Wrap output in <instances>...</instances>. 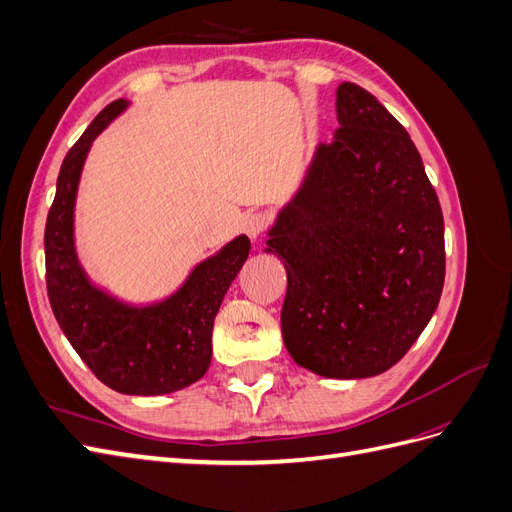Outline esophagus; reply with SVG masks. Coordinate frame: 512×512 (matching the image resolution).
I'll return each mask as SVG.
<instances>
[{"instance_id": "34e87169", "label": "esophagus", "mask_w": 512, "mask_h": 512, "mask_svg": "<svg viewBox=\"0 0 512 512\" xmlns=\"http://www.w3.org/2000/svg\"><path fill=\"white\" fill-rule=\"evenodd\" d=\"M267 226H269V215L267 213H250L243 220L245 235L250 237V239H254V241L262 235V232L267 230Z\"/></svg>"}]
</instances>
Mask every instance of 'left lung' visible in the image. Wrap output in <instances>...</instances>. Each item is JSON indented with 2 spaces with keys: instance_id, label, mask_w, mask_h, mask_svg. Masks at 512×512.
<instances>
[{
  "instance_id": "obj_1",
  "label": "left lung",
  "mask_w": 512,
  "mask_h": 512,
  "mask_svg": "<svg viewBox=\"0 0 512 512\" xmlns=\"http://www.w3.org/2000/svg\"><path fill=\"white\" fill-rule=\"evenodd\" d=\"M331 143L269 228L288 288L282 337L324 378L391 369L423 333L444 286V218L406 128L354 83L337 87Z\"/></svg>"
}]
</instances>
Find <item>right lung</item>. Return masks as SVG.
<instances>
[{
	"label": "right lung",
	"mask_w": 512,
	"mask_h": 512,
	"mask_svg": "<svg viewBox=\"0 0 512 512\" xmlns=\"http://www.w3.org/2000/svg\"><path fill=\"white\" fill-rule=\"evenodd\" d=\"M128 106L123 98L108 104L59 168L44 228L46 290L61 331L96 378L117 393L153 397L207 374L213 320L250 254V239L228 241L194 265L175 292L151 303H128L91 282L76 254V192L91 145Z\"/></svg>",
	"instance_id": "obj_1"
}]
</instances>
